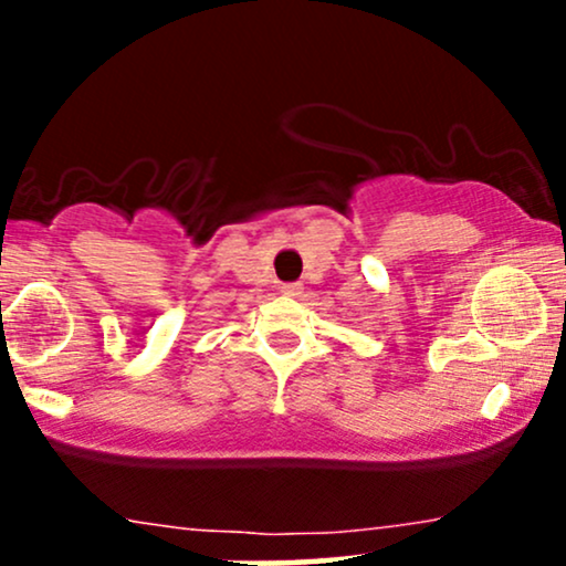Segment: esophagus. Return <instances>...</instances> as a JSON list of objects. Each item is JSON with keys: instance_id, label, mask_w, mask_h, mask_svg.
Segmentation results:
<instances>
[{"instance_id": "esophagus-1", "label": "esophagus", "mask_w": 566, "mask_h": 566, "mask_svg": "<svg viewBox=\"0 0 566 566\" xmlns=\"http://www.w3.org/2000/svg\"><path fill=\"white\" fill-rule=\"evenodd\" d=\"M282 295H287V297H301V295H303V284H284Z\"/></svg>"}]
</instances>
